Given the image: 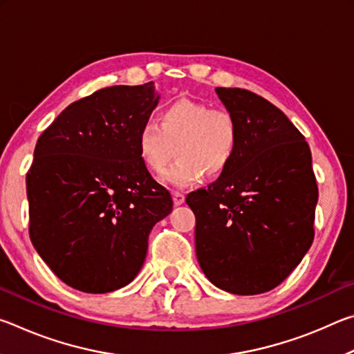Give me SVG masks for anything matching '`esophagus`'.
<instances>
[{"instance_id":"34e87169","label":"esophagus","mask_w":354,"mask_h":354,"mask_svg":"<svg viewBox=\"0 0 354 354\" xmlns=\"http://www.w3.org/2000/svg\"><path fill=\"white\" fill-rule=\"evenodd\" d=\"M173 201H175V205H176V206L183 205V203L185 201V195L183 194V192L173 190Z\"/></svg>"}]
</instances>
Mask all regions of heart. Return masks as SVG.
<instances>
[{"instance_id":"1","label":"heart","mask_w":354,"mask_h":354,"mask_svg":"<svg viewBox=\"0 0 354 354\" xmlns=\"http://www.w3.org/2000/svg\"><path fill=\"white\" fill-rule=\"evenodd\" d=\"M241 142L234 113L194 100H176L160 112V123L148 120L137 131V151L151 173H164L173 185H189L206 175L218 178L232 162Z\"/></svg>"}]
</instances>
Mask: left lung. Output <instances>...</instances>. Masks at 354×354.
Instances as JSON below:
<instances>
[{"label": "left lung", "instance_id": "obj_1", "mask_svg": "<svg viewBox=\"0 0 354 354\" xmlns=\"http://www.w3.org/2000/svg\"><path fill=\"white\" fill-rule=\"evenodd\" d=\"M215 91L237 118L241 142L223 175L185 198L196 218V257L220 289L257 295L283 283L313 245V156L270 101L245 88Z\"/></svg>", "mask_w": 354, "mask_h": 354}]
</instances>
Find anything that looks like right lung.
I'll return each instance as SVG.
<instances>
[{"instance_id": "obj_1", "label": "right lung", "mask_w": 354, "mask_h": 354, "mask_svg": "<svg viewBox=\"0 0 354 354\" xmlns=\"http://www.w3.org/2000/svg\"><path fill=\"white\" fill-rule=\"evenodd\" d=\"M158 100L153 81L100 88L39 137L26 175L29 237L76 290L129 284L145 261L149 231L171 212L170 192L149 175L136 143Z\"/></svg>"}]
</instances>
